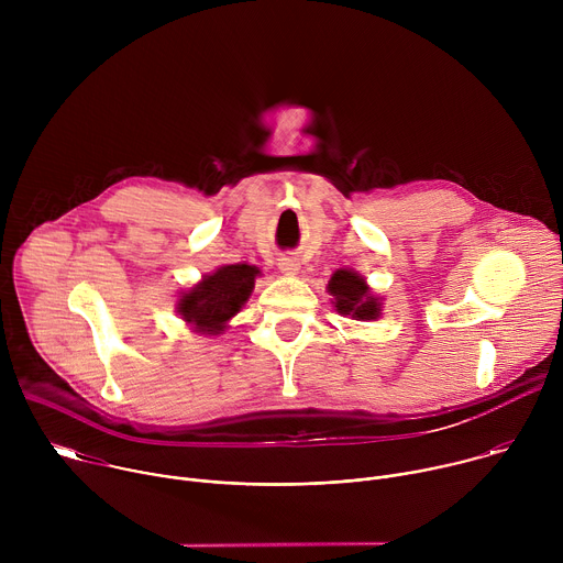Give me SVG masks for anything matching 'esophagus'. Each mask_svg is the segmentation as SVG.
<instances>
[{"instance_id": "obj_1", "label": "esophagus", "mask_w": 563, "mask_h": 563, "mask_svg": "<svg viewBox=\"0 0 563 563\" xmlns=\"http://www.w3.org/2000/svg\"><path fill=\"white\" fill-rule=\"evenodd\" d=\"M278 269H280L285 276L298 274V258H294V256H283V258L278 261Z\"/></svg>"}]
</instances>
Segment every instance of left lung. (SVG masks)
Masks as SVG:
<instances>
[{
    "mask_svg": "<svg viewBox=\"0 0 563 563\" xmlns=\"http://www.w3.org/2000/svg\"><path fill=\"white\" fill-rule=\"evenodd\" d=\"M330 294L336 300V311L343 316H352L356 320H372L378 318L380 305L378 298L369 296V289L365 280L350 272V269H339L332 280H330Z\"/></svg>",
    "mask_w": 563,
    "mask_h": 563,
    "instance_id": "obj_1",
    "label": "left lung"
}]
</instances>
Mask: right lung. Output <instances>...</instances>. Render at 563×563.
<instances>
[{
	"instance_id": "add662e5",
	"label": "right lung",
	"mask_w": 563,
	"mask_h": 563,
	"mask_svg": "<svg viewBox=\"0 0 563 563\" xmlns=\"http://www.w3.org/2000/svg\"><path fill=\"white\" fill-rule=\"evenodd\" d=\"M258 269L254 265H227L205 276L178 302L180 316L202 334L224 332V323L247 302Z\"/></svg>"
}]
</instances>
